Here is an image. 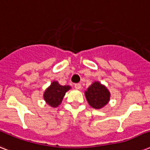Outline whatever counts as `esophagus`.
Listing matches in <instances>:
<instances>
[{
	"instance_id": "obj_1",
	"label": "esophagus",
	"mask_w": 150,
	"mask_h": 150,
	"mask_svg": "<svg viewBox=\"0 0 150 150\" xmlns=\"http://www.w3.org/2000/svg\"><path fill=\"white\" fill-rule=\"evenodd\" d=\"M75 88L76 89H81V84H80V83H75Z\"/></svg>"
}]
</instances>
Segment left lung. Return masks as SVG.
Listing matches in <instances>:
<instances>
[{"instance_id": "left-lung-1", "label": "left lung", "mask_w": 150, "mask_h": 150, "mask_svg": "<svg viewBox=\"0 0 150 150\" xmlns=\"http://www.w3.org/2000/svg\"><path fill=\"white\" fill-rule=\"evenodd\" d=\"M89 104L93 108L100 109L104 107L110 100V93L104 86L95 82L85 93Z\"/></svg>"}]
</instances>
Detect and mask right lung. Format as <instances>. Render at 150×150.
<instances>
[{"mask_svg": "<svg viewBox=\"0 0 150 150\" xmlns=\"http://www.w3.org/2000/svg\"><path fill=\"white\" fill-rule=\"evenodd\" d=\"M70 89L69 86H61L57 82H53L43 94V98L50 106L56 107L61 103L66 92Z\"/></svg>", "mask_w": 150, "mask_h": 150, "instance_id": "1", "label": "right lung"}]
</instances>
